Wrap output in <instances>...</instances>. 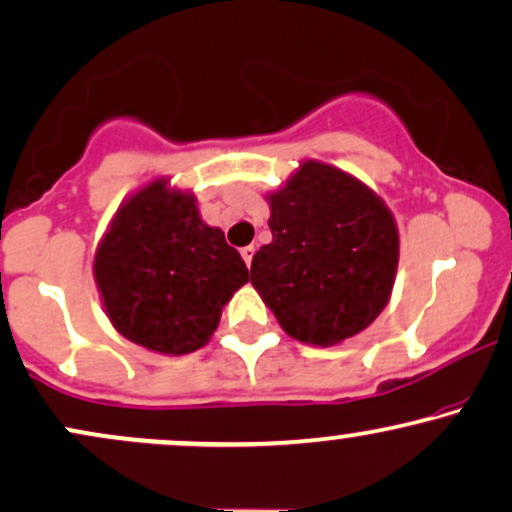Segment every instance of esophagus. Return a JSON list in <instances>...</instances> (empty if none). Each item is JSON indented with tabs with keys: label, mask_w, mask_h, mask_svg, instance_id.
Segmentation results:
<instances>
[{
	"label": "esophagus",
	"mask_w": 512,
	"mask_h": 512,
	"mask_svg": "<svg viewBox=\"0 0 512 512\" xmlns=\"http://www.w3.org/2000/svg\"><path fill=\"white\" fill-rule=\"evenodd\" d=\"M240 255H243V260H245V264H252V257H255V245H248V248H243L240 250Z\"/></svg>",
	"instance_id": "esophagus-1"
}]
</instances>
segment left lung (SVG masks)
Returning a JSON list of instances; mask_svg holds the SVG:
<instances>
[{
  "label": "left lung",
  "mask_w": 512,
  "mask_h": 512,
  "mask_svg": "<svg viewBox=\"0 0 512 512\" xmlns=\"http://www.w3.org/2000/svg\"><path fill=\"white\" fill-rule=\"evenodd\" d=\"M267 202L272 243L252 257L250 281L281 330L313 346L366 330L390 301L399 262L383 199L330 163L303 161Z\"/></svg>",
  "instance_id": "left-lung-1"
}]
</instances>
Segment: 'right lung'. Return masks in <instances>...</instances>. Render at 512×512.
I'll return each mask as SVG.
<instances>
[{"label":"right lung","instance_id":"add662e5","mask_svg":"<svg viewBox=\"0 0 512 512\" xmlns=\"http://www.w3.org/2000/svg\"><path fill=\"white\" fill-rule=\"evenodd\" d=\"M113 327L166 356L202 349L248 267L221 228L207 226L192 192L158 178L120 204L93 257Z\"/></svg>","mask_w":512,"mask_h":512}]
</instances>
